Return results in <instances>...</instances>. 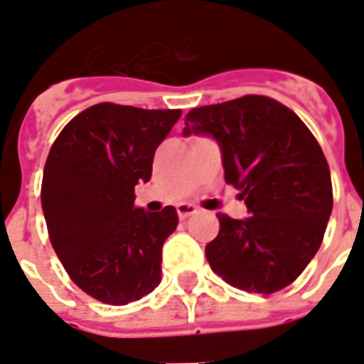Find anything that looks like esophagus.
<instances>
[{"label": "esophagus", "mask_w": 364, "mask_h": 364, "mask_svg": "<svg viewBox=\"0 0 364 364\" xmlns=\"http://www.w3.org/2000/svg\"><path fill=\"white\" fill-rule=\"evenodd\" d=\"M197 213V206L195 205H187V203H183V205L177 206V214H179V218L185 220V218H189L193 214Z\"/></svg>", "instance_id": "esophagus-1"}]
</instances>
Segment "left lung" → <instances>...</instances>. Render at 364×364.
<instances>
[{
  "mask_svg": "<svg viewBox=\"0 0 364 364\" xmlns=\"http://www.w3.org/2000/svg\"><path fill=\"white\" fill-rule=\"evenodd\" d=\"M183 134L218 142L224 179L252 214H218L220 232L205 247L214 273L259 294L296 281L320 250L333 206L328 161L308 127L271 97L245 95L189 111Z\"/></svg>",
  "mask_w": 364,
  "mask_h": 364,
  "instance_id": "obj_1",
  "label": "left lung"
}]
</instances>
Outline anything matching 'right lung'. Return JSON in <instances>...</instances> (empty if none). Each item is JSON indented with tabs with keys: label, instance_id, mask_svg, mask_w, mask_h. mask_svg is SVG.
<instances>
[{
	"label": "right lung",
	"instance_id": "right-lung-1",
	"mask_svg": "<svg viewBox=\"0 0 364 364\" xmlns=\"http://www.w3.org/2000/svg\"><path fill=\"white\" fill-rule=\"evenodd\" d=\"M179 109L99 103L68 122L52 144L43 175V213L54 252L90 296L124 306L161 281V247L177 210L146 213L134 187L148 183L158 146Z\"/></svg>",
	"mask_w": 364,
	"mask_h": 364
}]
</instances>
